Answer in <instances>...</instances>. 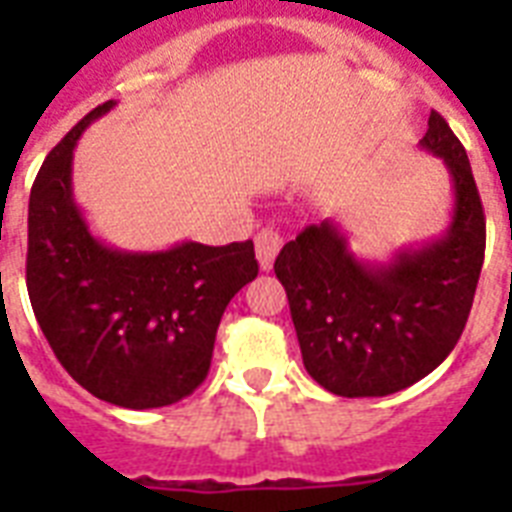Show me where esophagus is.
<instances>
[{
    "label": "esophagus",
    "instance_id": "1",
    "mask_svg": "<svg viewBox=\"0 0 512 512\" xmlns=\"http://www.w3.org/2000/svg\"><path fill=\"white\" fill-rule=\"evenodd\" d=\"M281 244H284V239H281V233L273 231V228H263V231L257 233L255 252H257V260H260V268H263V271H271L273 260H276V255H279Z\"/></svg>",
    "mask_w": 512,
    "mask_h": 512
}]
</instances>
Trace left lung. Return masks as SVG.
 <instances>
[{
	"mask_svg": "<svg viewBox=\"0 0 512 512\" xmlns=\"http://www.w3.org/2000/svg\"><path fill=\"white\" fill-rule=\"evenodd\" d=\"M422 151L444 159L454 207L441 236L364 260L340 223L308 225L273 263L287 289L303 364L329 393L390 396L428 377L454 350L484 265L486 220L468 154L441 114Z\"/></svg>",
	"mask_w": 512,
	"mask_h": 512,
	"instance_id": "8db88e82",
	"label": "left lung"
}]
</instances>
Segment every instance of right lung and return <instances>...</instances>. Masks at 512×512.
<instances>
[{"instance_id":"1","label":"right lung","mask_w":512,"mask_h":512,"mask_svg":"<svg viewBox=\"0 0 512 512\" xmlns=\"http://www.w3.org/2000/svg\"><path fill=\"white\" fill-rule=\"evenodd\" d=\"M114 106L108 100L84 116L36 175L26 287L52 353L84 390L124 409H159L207 377L225 308L257 276L255 244L180 241L130 252L98 239L71 172L76 140Z\"/></svg>"}]
</instances>
